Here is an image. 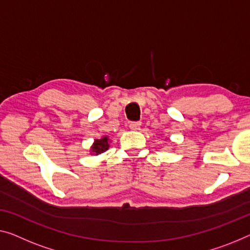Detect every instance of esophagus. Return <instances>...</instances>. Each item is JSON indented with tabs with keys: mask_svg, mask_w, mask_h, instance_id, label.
I'll return each mask as SVG.
<instances>
[{
	"mask_svg": "<svg viewBox=\"0 0 250 250\" xmlns=\"http://www.w3.org/2000/svg\"><path fill=\"white\" fill-rule=\"evenodd\" d=\"M140 125H141L140 122H131V124L129 125V128L133 130V131H137V130L140 129Z\"/></svg>",
	"mask_w": 250,
	"mask_h": 250,
	"instance_id": "obj_1",
	"label": "esophagus"
}]
</instances>
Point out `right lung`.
I'll use <instances>...</instances> for the list:
<instances>
[{"mask_svg":"<svg viewBox=\"0 0 250 250\" xmlns=\"http://www.w3.org/2000/svg\"><path fill=\"white\" fill-rule=\"evenodd\" d=\"M110 138L107 136H103L101 139H94V143L89 148V154L93 156H98L101 155L102 152L106 151L110 147Z\"/></svg>","mask_w":250,"mask_h":250,"instance_id":"add662e5","label":"right lung"}]
</instances>
